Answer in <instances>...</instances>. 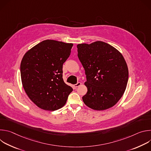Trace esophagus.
<instances>
[{"mask_svg": "<svg viewBox=\"0 0 151 151\" xmlns=\"http://www.w3.org/2000/svg\"><path fill=\"white\" fill-rule=\"evenodd\" d=\"M81 85V83L80 82H78V83H76V84H75L74 85V87H75V88H77V87H79V86Z\"/></svg>", "mask_w": 151, "mask_h": 151, "instance_id": "34e87169", "label": "esophagus"}]
</instances>
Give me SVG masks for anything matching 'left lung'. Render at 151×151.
Masks as SVG:
<instances>
[{"mask_svg": "<svg viewBox=\"0 0 151 151\" xmlns=\"http://www.w3.org/2000/svg\"><path fill=\"white\" fill-rule=\"evenodd\" d=\"M78 56L85 71L88 91L82 97L91 109L103 111L114 106L124 94L128 70L122 54L102 41L77 45Z\"/></svg>", "mask_w": 151, "mask_h": 151, "instance_id": "1", "label": "left lung"}]
</instances>
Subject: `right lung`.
I'll return each mask as SVG.
<instances>
[{"label":"right lung","instance_id":"obj_1","mask_svg":"<svg viewBox=\"0 0 151 151\" xmlns=\"http://www.w3.org/2000/svg\"><path fill=\"white\" fill-rule=\"evenodd\" d=\"M73 44L45 40L29 50L20 65L23 87L39 108L54 111L66 104L72 88L63 79V64Z\"/></svg>","mask_w":151,"mask_h":151}]
</instances>
